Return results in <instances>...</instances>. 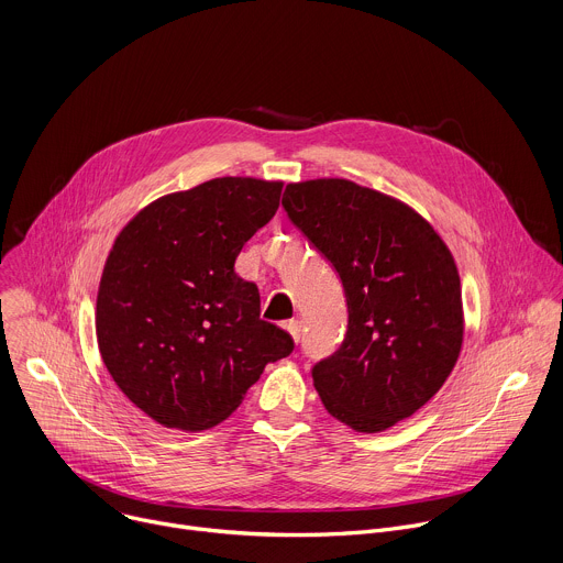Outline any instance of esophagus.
Masks as SVG:
<instances>
[{"instance_id": "1", "label": "esophagus", "mask_w": 563, "mask_h": 563, "mask_svg": "<svg viewBox=\"0 0 563 563\" xmlns=\"http://www.w3.org/2000/svg\"><path fill=\"white\" fill-rule=\"evenodd\" d=\"M285 330L289 332V336H291L296 343H300V336H302L300 320H289V323H285Z\"/></svg>"}]
</instances>
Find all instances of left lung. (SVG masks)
Returning a JSON list of instances; mask_svg holds the SVG:
<instances>
[{"label":"left lung","instance_id":"1","mask_svg":"<svg viewBox=\"0 0 563 563\" xmlns=\"http://www.w3.org/2000/svg\"><path fill=\"white\" fill-rule=\"evenodd\" d=\"M283 209L345 294V339L311 367L325 410L358 432L412 417L461 352V280L450 250L410 207L350 180L289 185Z\"/></svg>","mask_w":563,"mask_h":563}]
</instances>
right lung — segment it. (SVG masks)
Masks as SVG:
<instances>
[{
  "label": "right lung",
  "mask_w": 563,
  "mask_h": 563,
  "mask_svg": "<svg viewBox=\"0 0 563 563\" xmlns=\"http://www.w3.org/2000/svg\"><path fill=\"white\" fill-rule=\"evenodd\" d=\"M280 183L216 178L142 209L115 238L98 291L102 361L133 406L165 428L224 421L294 341L261 318L233 265L280 202Z\"/></svg>",
  "instance_id": "add662e5"
}]
</instances>
